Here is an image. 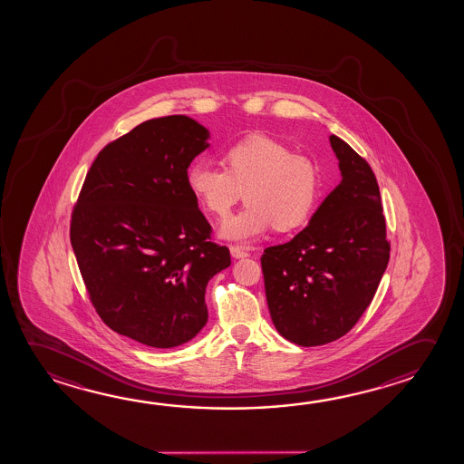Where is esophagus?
Instances as JSON below:
<instances>
[{"label": "esophagus", "mask_w": 464, "mask_h": 464, "mask_svg": "<svg viewBox=\"0 0 464 464\" xmlns=\"http://www.w3.org/2000/svg\"><path fill=\"white\" fill-rule=\"evenodd\" d=\"M230 255H232V257H236V259L250 256L248 251L245 250L243 246H238V245H232V246H230Z\"/></svg>", "instance_id": "esophagus-1"}]
</instances>
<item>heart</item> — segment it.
<instances>
[{
    "mask_svg": "<svg viewBox=\"0 0 464 464\" xmlns=\"http://www.w3.org/2000/svg\"><path fill=\"white\" fill-rule=\"evenodd\" d=\"M221 164L224 171L193 162L185 184L191 197L219 219L227 218L243 191L246 207L222 226V238L251 242L274 227L294 232L314 213L321 197L319 169L287 145L253 135L226 148Z\"/></svg>",
    "mask_w": 464,
    "mask_h": 464,
    "instance_id": "1",
    "label": "heart"
}]
</instances>
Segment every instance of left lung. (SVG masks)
<instances>
[{"label": "left lung", "instance_id": "8db88e82", "mask_svg": "<svg viewBox=\"0 0 464 464\" xmlns=\"http://www.w3.org/2000/svg\"><path fill=\"white\" fill-rule=\"evenodd\" d=\"M329 141L342 180L300 234L261 256L274 325L300 346L325 345L345 335L372 302L389 265L374 172L337 135Z\"/></svg>", "mask_w": 464, "mask_h": 464}]
</instances>
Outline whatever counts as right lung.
<instances>
[{"label": "right lung", "instance_id": "1", "mask_svg": "<svg viewBox=\"0 0 464 464\" xmlns=\"http://www.w3.org/2000/svg\"><path fill=\"white\" fill-rule=\"evenodd\" d=\"M211 133L188 116L150 119L104 147L82 187L71 243L100 317L153 348L208 323L207 285L230 266L185 184Z\"/></svg>", "mask_w": 464, "mask_h": 464}]
</instances>
